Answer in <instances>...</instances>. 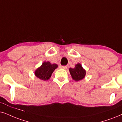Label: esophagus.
I'll return each instance as SVG.
<instances>
[{
	"label": "esophagus",
	"mask_w": 122,
	"mask_h": 122,
	"mask_svg": "<svg viewBox=\"0 0 122 122\" xmlns=\"http://www.w3.org/2000/svg\"><path fill=\"white\" fill-rule=\"evenodd\" d=\"M59 67H60V69H67V67H66V66H61V65H60L59 66Z\"/></svg>",
	"instance_id": "1"
}]
</instances>
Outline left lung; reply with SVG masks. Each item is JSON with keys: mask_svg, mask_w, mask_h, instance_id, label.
Wrapping results in <instances>:
<instances>
[{"mask_svg": "<svg viewBox=\"0 0 122 122\" xmlns=\"http://www.w3.org/2000/svg\"><path fill=\"white\" fill-rule=\"evenodd\" d=\"M69 71L72 79L76 81L84 78L86 74V70L83 68L82 66L79 63L75 65L74 68L69 69Z\"/></svg>", "mask_w": 122, "mask_h": 122, "instance_id": "1", "label": "left lung"}]
</instances>
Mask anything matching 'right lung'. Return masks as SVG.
I'll list each match as a JSON object with an SVG mask.
<instances>
[{
	"mask_svg": "<svg viewBox=\"0 0 122 122\" xmlns=\"http://www.w3.org/2000/svg\"><path fill=\"white\" fill-rule=\"evenodd\" d=\"M57 67L58 65L56 64H51L49 61L44 62L35 71V75L40 79L47 81L51 78L54 70Z\"/></svg>",
	"mask_w": 122,
	"mask_h": 122,
	"instance_id": "add662e5",
	"label": "right lung"
}]
</instances>
